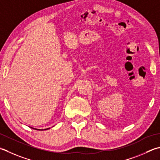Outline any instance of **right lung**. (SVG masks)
Returning a JSON list of instances; mask_svg holds the SVG:
<instances>
[{
    "label": "right lung",
    "instance_id": "add662e5",
    "mask_svg": "<svg viewBox=\"0 0 160 160\" xmlns=\"http://www.w3.org/2000/svg\"><path fill=\"white\" fill-rule=\"evenodd\" d=\"M33 128V129H34V130H48V129H50V128H46V129H44V130H39V129H36V128Z\"/></svg>",
    "mask_w": 160,
    "mask_h": 160
}]
</instances>
